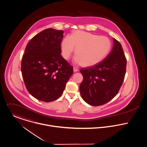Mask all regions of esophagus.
I'll return each instance as SVG.
<instances>
[{"label":"esophagus","mask_w":147,"mask_h":147,"mask_svg":"<svg viewBox=\"0 0 147 147\" xmlns=\"http://www.w3.org/2000/svg\"><path fill=\"white\" fill-rule=\"evenodd\" d=\"M78 71H79V69H78L77 67H74V71L75 72H78Z\"/></svg>","instance_id":"34e87169"}]
</instances>
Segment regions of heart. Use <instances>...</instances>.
Returning a JSON list of instances; mask_svg holds the SVG:
<instances>
[{
  "label": "heart",
  "mask_w": 147,
  "mask_h": 147,
  "mask_svg": "<svg viewBox=\"0 0 147 147\" xmlns=\"http://www.w3.org/2000/svg\"><path fill=\"white\" fill-rule=\"evenodd\" d=\"M75 47L76 53L75 62L91 66L97 64L105 58L110 50L111 42L106 36L77 30L69 38L65 37L61 42V52L64 59L70 58Z\"/></svg>",
  "instance_id": "obj_1"
}]
</instances>
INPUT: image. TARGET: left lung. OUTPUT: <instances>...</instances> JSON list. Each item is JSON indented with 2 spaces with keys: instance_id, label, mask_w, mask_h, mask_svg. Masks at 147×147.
Wrapping results in <instances>:
<instances>
[{
  "instance_id": "8db88e82",
  "label": "left lung",
  "mask_w": 147,
  "mask_h": 147,
  "mask_svg": "<svg viewBox=\"0 0 147 147\" xmlns=\"http://www.w3.org/2000/svg\"><path fill=\"white\" fill-rule=\"evenodd\" d=\"M113 41V47L105 59L80 70L83 76L80 94L89 105L100 106L110 101L124 81L127 59L120 42L115 38Z\"/></svg>"
}]
</instances>
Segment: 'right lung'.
Masks as SVG:
<instances>
[{"mask_svg":"<svg viewBox=\"0 0 147 147\" xmlns=\"http://www.w3.org/2000/svg\"><path fill=\"white\" fill-rule=\"evenodd\" d=\"M63 30L45 29L27 45L21 61L26 89L43 102L59 98L73 74V67L61 55Z\"/></svg>","mask_w":147,"mask_h":147,"instance_id":"right-lung-1","label":"right lung"}]
</instances>
